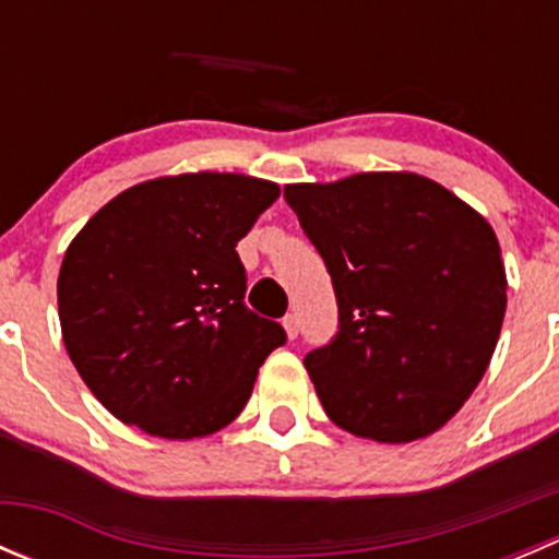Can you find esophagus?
<instances>
[{
    "label": "esophagus",
    "mask_w": 559,
    "mask_h": 559,
    "mask_svg": "<svg viewBox=\"0 0 559 559\" xmlns=\"http://www.w3.org/2000/svg\"><path fill=\"white\" fill-rule=\"evenodd\" d=\"M284 330H286V335H289V341H295V337L300 335V319H297L295 313H289L284 319Z\"/></svg>",
    "instance_id": "34e87169"
}]
</instances>
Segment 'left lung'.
Listing matches in <instances>:
<instances>
[{
	"mask_svg": "<svg viewBox=\"0 0 559 559\" xmlns=\"http://www.w3.org/2000/svg\"><path fill=\"white\" fill-rule=\"evenodd\" d=\"M284 200L337 300L335 337L306 357L326 416L379 443L441 430L503 326L509 284L487 218L416 173L292 183Z\"/></svg>",
	"mask_w": 559,
	"mask_h": 559,
	"instance_id": "8db88e82",
	"label": "left lung"
}]
</instances>
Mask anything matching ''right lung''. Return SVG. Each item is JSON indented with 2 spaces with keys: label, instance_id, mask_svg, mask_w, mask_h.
Wrapping results in <instances>:
<instances>
[{
  "label": "right lung",
  "instance_id": "1",
  "mask_svg": "<svg viewBox=\"0 0 559 559\" xmlns=\"http://www.w3.org/2000/svg\"><path fill=\"white\" fill-rule=\"evenodd\" d=\"M278 194L238 173L145 180L67 248L56 286L67 354L123 425L189 441L246 408L286 332L246 308L235 246Z\"/></svg>",
  "mask_w": 559,
  "mask_h": 559
}]
</instances>
